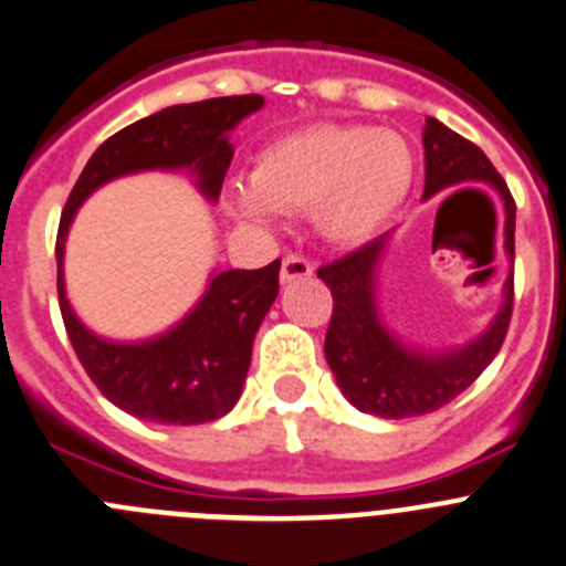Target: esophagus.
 <instances>
[{"label": "esophagus", "instance_id": "esophagus-1", "mask_svg": "<svg viewBox=\"0 0 566 566\" xmlns=\"http://www.w3.org/2000/svg\"><path fill=\"white\" fill-rule=\"evenodd\" d=\"M310 276H312L310 260H304V256H298V254L284 256L282 271H279V282L290 284V282H295V279H310Z\"/></svg>", "mask_w": 566, "mask_h": 566}]
</instances>
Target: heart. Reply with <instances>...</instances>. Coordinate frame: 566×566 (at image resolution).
Instances as JSON below:
<instances>
[{"mask_svg":"<svg viewBox=\"0 0 566 566\" xmlns=\"http://www.w3.org/2000/svg\"><path fill=\"white\" fill-rule=\"evenodd\" d=\"M415 174V149L400 132L317 124L268 144L251 185H234L232 207L260 227L276 223L279 210H312L328 243L361 245L398 216Z\"/></svg>","mask_w":566,"mask_h":566,"instance_id":"heart-1","label":"heart"}]
</instances>
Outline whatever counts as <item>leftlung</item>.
I'll return each instance as SVG.
<instances>
[{
  "instance_id": "obj_1",
  "label": "left lung",
  "mask_w": 566,
  "mask_h": 566,
  "mask_svg": "<svg viewBox=\"0 0 566 566\" xmlns=\"http://www.w3.org/2000/svg\"><path fill=\"white\" fill-rule=\"evenodd\" d=\"M422 146H426L422 199H431L457 185H490L503 205V249L514 265L517 207L490 157L437 118H426ZM389 238H392L389 232L381 234L356 249L354 254L323 265L317 276L334 295V312L323 350L339 389L365 415L400 420V417L429 415L451 403L495 359L512 321L514 273H509L503 284V304L486 332L457 348L422 350L389 332L378 312V271Z\"/></svg>"
}]
</instances>
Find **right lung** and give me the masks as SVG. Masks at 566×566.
Listing matches in <instances>:
<instances>
[{
  "label": "right lung",
  "mask_w": 566,
  "mask_h": 566,
  "mask_svg": "<svg viewBox=\"0 0 566 566\" xmlns=\"http://www.w3.org/2000/svg\"><path fill=\"white\" fill-rule=\"evenodd\" d=\"M265 104L251 96L177 104L107 137L82 168L57 229V298L65 332L91 381L126 415L166 426H199L232 411L243 392L260 323L279 295V265L212 273L193 310L137 343L98 337L65 298V238L87 196L140 171H188L205 199L218 201L232 163L229 132Z\"/></svg>",
  "instance_id": "add662e5"
}]
</instances>
